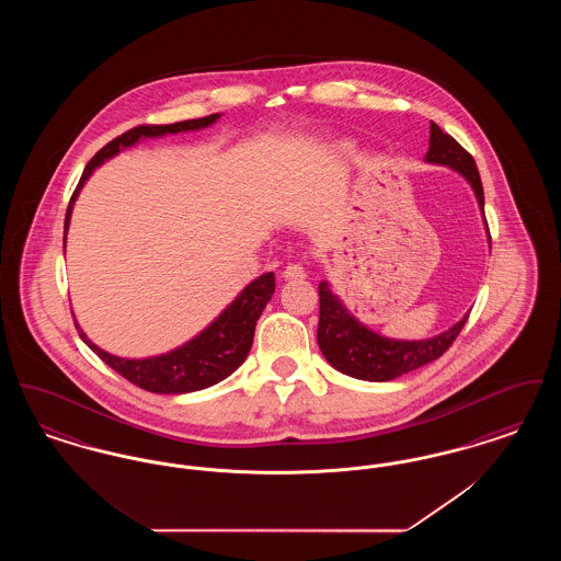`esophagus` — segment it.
<instances>
[{
  "label": "esophagus",
  "mask_w": 561,
  "mask_h": 561,
  "mask_svg": "<svg viewBox=\"0 0 561 561\" xmlns=\"http://www.w3.org/2000/svg\"><path fill=\"white\" fill-rule=\"evenodd\" d=\"M284 279H305L307 277V271L300 265V263H290L288 267L282 271Z\"/></svg>",
  "instance_id": "34e87169"
}]
</instances>
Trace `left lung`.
I'll return each instance as SVG.
<instances>
[{"mask_svg":"<svg viewBox=\"0 0 561 561\" xmlns=\"http://www.w3.org/2000/svg\"><path fill=\"white\" fill-rule=\"evenodd\" d=\"M425 161L435 165H448L450 170L458 172L473 188L478 206L483 214V187H481L476 160L454 140L450 134L444 133L433 122H431ZM485 231H488V222H485ZM488 241H490V233H488ZM467 318L469 316L456 321L453 328L423 341L387 339L357 320L343 305V300L332 293V286L328 282H320L318 345L328 364L339 373L359 378V380L385 382V380L398 378L401 374L419 370L431 362H435L439 355H444L446 348L450 347L454 339L458 336V332L462 330Z\"/></svg>","mask_w":561,"mask_h":561,"instance_id":"obj_1","label":"left lung"}]
</instances>
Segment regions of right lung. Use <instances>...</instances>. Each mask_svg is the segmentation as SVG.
Instances as JSON below:
<instances>
[{
  "label": "right lung",
  "instance_id": "obj_1",
  "mask_svg": "<svg viewBox=\"0 0 561 561\" xmlns=\"http://www.w3.org/2000/svg\"><path fill=\"white\" fill-rule=\"evenodd\" d=\"M218 117H220V113L199 117V119L176 122V124H168V126H138V128H133V130L113 138L92 160L88 161V165L81 174L80 183L73 191V197L69 202L67 216H65L62 245L67 241L73 204L85 185V181L92 176V172L99 165L115 158L124 149H130L142 138H160L165 134L204 130V128L213 126ZM273 293H275V275L268 271L261 277H256L254 282H250L231 300V305H227L218 313L216 320L210 321L199 334H195L185 345L172 348L168 353H161V355H151V357H138V359L117 357L105 348L94 345L81 330L78 320H76V328L80 332L81 341L92 348L107 364L108 368L122 374L136 387L151 391V393H160V396H181V393L208 389L240 368L252 347L256 321L261 318L263 309L267 307Z\"/></svg>",
  "mask_w": 561,
  "mask_h": 561
}]
</instances>
